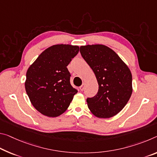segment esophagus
Masks as SVG:
<instances>
[{
    "mask_svg": "<svg viewBox=\"0 0 157 157\" xmlns=\"http://www.w3.org/2000/svg\"><path fill=\"white\" fill-rule=\"evenodd\" d=\"M79 89H80V91H84V84H82V85L79 86Z\"/></svg>",
    "mask_w": 157,
    "mask_h": 157,
    "instance_id": "obj_1",
    "label": "esophagus"
}]
</instances>
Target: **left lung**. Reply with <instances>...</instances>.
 I'll list each match as a JSON object with an SVG mask.
<instances>
[{"label": "left lung", "mask_w": 157, "mask_h": 157, "mask_svg": "<svg viewBox=\"0 0 157 157\" xmlns=\"http://www.w3.org/2000/svg\"><path fill=\"white\" fill-rule=\"evenodd\" d=\"M81 55L98 83L96 96L86 98L88 108L99 118H110L126 105L132 94V75L113 49L103 44L81 46Z\"/></svg>", "instance_id": "left-lung-1"}]
</instances>
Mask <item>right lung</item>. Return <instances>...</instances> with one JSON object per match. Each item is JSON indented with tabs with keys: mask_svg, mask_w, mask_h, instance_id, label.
Wrapping results in <instances>:
<instances>
[{
	"mask_svg": "<svg viewBox=\"0 0 157 157\" xmlns=\"http://www.w3.org/2000/svg\"><path fill=\"white\" fill-rule=\"evenodd\" d=\"M79 47L55 44L40 54L26 73L25 89L32 105L49 117L65 112L78 90L70 82L67 66L78 54Z\"/></svg>",
	"mask_w": 157,
	"mask_h": 157,
	"instance_id": "add662e5",
	"label": "right lung"
}]
</instances>
